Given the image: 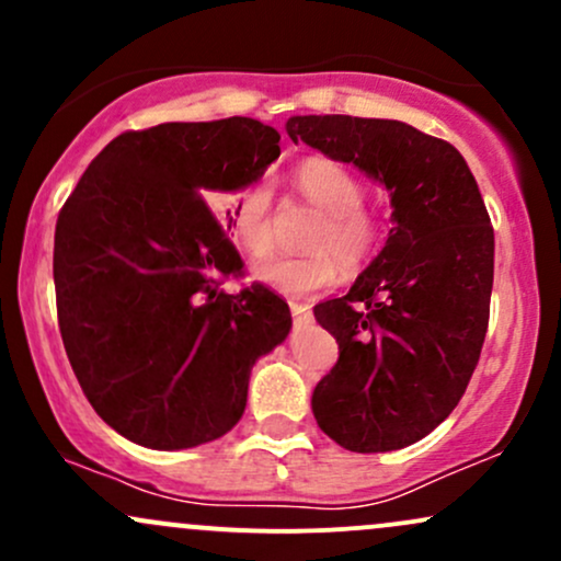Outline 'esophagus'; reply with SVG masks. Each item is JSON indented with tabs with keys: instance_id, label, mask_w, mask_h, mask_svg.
<instances>
[{
	"instance_id": "esophagus-1",
	"label": "esophagus",
	"mask_w": 561,
	"mask_h": 561,
	"mask_svg": "<svg viewBox=\"0 0 561 561\" xmlns=\"http://www.w3.org/2000/svg\"><path fill=\"white\" fill-rule=\"evenodd\" d=\"M289 311H293L295 324H308L313 319L311 306H306V302H289Z\"/></svg>"
}]
</instances>
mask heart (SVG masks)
I'll list each match as a JSON object with an SVG mask.
<instances>
[{
    "instance_id": "heart-1",
    "label": "heart",
    "mask_w": 561,
    "mask_h": 561,
    "mask_svg": "<svg viewBox=\"0 0 561 561\" xmlns=\"http://www.w3.org/2000/svg\"><path fill=\"white\" fill-rule=\"evenodd\" d=\"M298 190L324 210V221L308 240L317 250L298 259H274L255 268V279L289 298L327 289L337 279L340 266L356 272L375 255L382 240V224L364 208L366 184L356 171L330 158H311L295 171ZM231 234L250 259L263 261L274 253L272 224V176H259L242 184L227 199Z\"/></svg>"
}]
</instances>
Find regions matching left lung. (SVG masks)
Masks as SVG:
<instances>
[{
    "mask_svg": "<svg viewBox=\"0 0 561 561\" xmlns=\"http://www.w3.org/2000/svg\"><path fill=\"white\" fill-rule=\"evenodd\" d=\"M293 141L353 163L390 190L382 253L317 321L340 358L313 390L337 446L382 454L422 440L465 396L491 317L493 227L467 160L401 121L295 115Z\"/></svg>",
    "mask_w": 561,
    "mask_h": 561,
    "instance_id": "left-lung-1",
    "label": "left lung"
}]
</instances>
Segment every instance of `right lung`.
Masks as SVG:
<instances>
[{
    "instance_id": "right-lung-1",
    "label": "right lung",
    "mask_w": 561,
    "mask_h": 561,
    "mask_svg": "<svg viewBox=\"0 0 561 561\" xmlns=\"http://www.w3.org/2000/svg\"><path fill=\"white\" fill-rule=\"evenodd\" d=\"M279 134L253 118L160 124L115 137L57 216V324L92 409L145 448L227 435L250 369L287 337V302L242 259L214 208L259 179Z\"/></svg>"
}]
</instances>
